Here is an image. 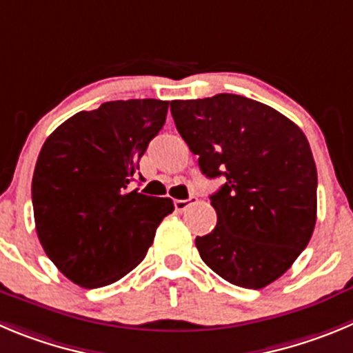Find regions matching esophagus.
Listing matches in <instances>:
<instances>
[{"instance_id":"esophagus-1","label":"esophagus","mask_w":353,"mask_h":353,"mask_svg":"<svg viewBox=\"0 0 353 353\" xmlns=\"http://www.w3.org/2000/svg\"><path fill=\"white\" fill-rule=\"evenodd\" d=\"M196 202V196H190L188 200H174V207H176L177 212H184L190 205Z\"/></svg>"}]
</instances>
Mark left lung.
Returning <instances> with one entry per match:
<instances>
[{"mask_svg": "<svg viewBox=\"0 0 353 353\" xmlns=\"http://www.w3.org/2000/svg\"><path fill=\"white\" fill-rule=\"evenodd\" d=\"M170 113L207 177L217 225L195 243L230 284L261 289L284 275L317 221V169L305 134L263 102L235 94L172 101Z\"/></svg>", "mask_w": 353, "mask_h": 353, "instance_id": "1", "label": "left lung"}]
</instances>
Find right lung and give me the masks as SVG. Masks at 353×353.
Here are the masks:
<instances>
[{
  "instance_id": "right-lung-1",
  "label": "right lung",
  "mask_w": 353,
  "mask_h": 353,
  "mask_svg": "<svg viewBox=\"0 0 353 353\" xmlns=\"http://www.w3.org/2000/svg\"><path fill=\"white\" fill-rule=\"evenodd\" d=\"M169 102H104L52 132L32 174L36 233L69 281L104 288L136 268L170 199L130 190L139 160L165 123ZM143 179V177H141Z\"/></svg>"
}]
</instances>
